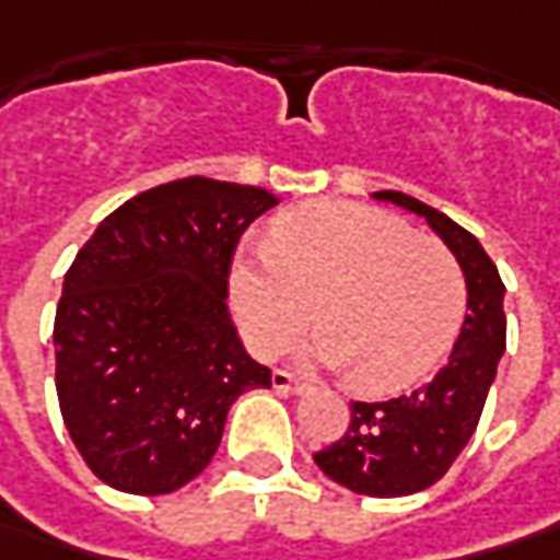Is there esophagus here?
<instances>
[{
	"label": "esophagus",
	"mask_w": 560,
	"mask_h": 560,
	"mask_svg": "<svg viewBox=\"0 0 560 560\" xmlns=\"http://www.w3.org/2000/svg\"><path fill=\"white\" fill-rule=\"evenodd\" d=\"M272 388H276V392H291V395H298V392H304L306 382L294 376V373H288V370H276V373H272Z\"/></svg>",
	"instance_id": "1"
}]
</instances>
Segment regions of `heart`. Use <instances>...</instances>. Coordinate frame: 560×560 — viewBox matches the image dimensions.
Segmentation results:
<instances>
[{
	"instance_id": "heart-1",
	"label": "heart",
	"mask_w": 560,
	"mask_h": 560,
	"mask_svg": "<svg viewBox=\"0 0 560 560\" xmlns=\"http://www.w3.org/2000/svg\"><path fill=\"white\" fill-rule=\"evenodd\" d=\"M244 341L272 357L310 326L313 353L360 395H392L451 351L467 281L457 256L382 209L316 200L272 225V247H244L229 269Z\"/></svg>"
}]
</instances>
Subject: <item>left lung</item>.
I'll return each mask as SVG.
<instances>
[{
  "label": "left lung",
  "instance_id": "left-lung-1",
  "mask_svg": "<svg viewBox=\"0 0 560 560\" xmlns=\"http://www.w3.org/2000/svg\"><path fill=\"white\" fill-rule=\"evenodd\" d=\"M373 197L425 215L467 279V316L435 378L388 401H351L348 432L313 454L328 479L357 495L401 499L435 486L467 448L495 382L508 316L499 269L474 234L401 190H378Z\"/></svg>",
  "mask_w": 560,
  "mask_h": 560
}]
</instances>
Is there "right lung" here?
Instances as JSON below:
<instances>
[{"mask_svg":"<svg viewBox=\"0 0 560 560\" xmlns=\"http://www.w3.org/2000/svg\"><path fill=\"white\" fill-rule=\"evenodd\" d=\"M279 203L262 187L182 178L100 222L65 272L56 392L65 429L106 486L168 495L207 470L225 417L272 370L229 313L241 234Z\"/></svg>","mask_w":560,"mask_h":560,"instance_id":"1","label":"right lung"}]
</instances>
